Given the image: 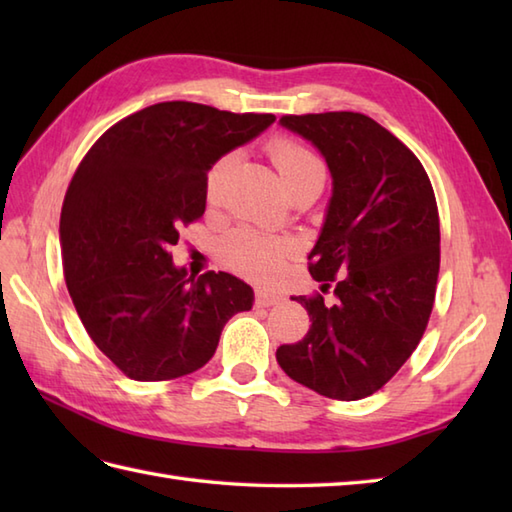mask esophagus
<instances>
[{"instance_id": "esophagus-1", "label": "esophagus", "mask_w": 512, "mask_h": 512, "mask_svg": "<svg viewBox=\"0 0 512 512\" xmlns=\"http://www.w3.org/2000/svg\"><path fill=\"white\" fill-rule=\"evenodd\" d=\"M281 301V295L279 292H275V290H266V288H262V290H257V295H255V303L259 308H270V306H275V303H279Z\"/></svg>"}]
</instances>
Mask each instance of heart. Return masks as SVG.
<instances>
[{
  "label": "heart",
  "instance_id": "heart-1",
  "mask_svg": "<svg viewBox=\"0 0 512 512\" xmlns=\"http://www.w3.org/2000/svg\"><path fill=\"white\" fill-rule=\"evenodd\" d=\"M266 151L270 162H273L281 180L286 182L290 191L310 178H325V167L321 158L295 138H273ZM228 167H231V156H222L206 171L204 195L211 204L220 200ZM220 250L228 266L253 279L277 277L284 270L286 259L290 255L288 244L259 235L250 231V228H235V231L228 233L222 239Z\"/></svg>",
  "mask_w": 512,
  "mask_h": 512
}]
</instances>
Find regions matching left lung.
<instances>
[{"label": "left lung", "mask_w": 512, "mask_h": 512, "mask_svg": "<svg viewBox=\"0 0 512 512\" xmlns=\"http://www.w3.org/2000/svg\"><path fill=\"white\" fill-rule=\"evenodd\" d=\"M332 173V198L308 270L334 303L295 297L310 314L277 363L297 383L336 400H361L389 383L416 350L436 301L440 215L416 154L358 112L286 114Z\"/></svg>", "instance_id": "1"}]
</instances>
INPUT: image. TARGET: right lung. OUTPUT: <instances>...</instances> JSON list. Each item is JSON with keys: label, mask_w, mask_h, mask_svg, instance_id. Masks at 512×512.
I'll return each mask as SVG.
<instances>
[{"label": "right lung", "mask_w": 512, "mask_h": 512, "mask_svg": "<svg viewBox=\"0 0 512 512\" xmlns=\"http://www.w3.org/2000/svg\"><path fill=\"white\" fill-rule=\"evenodd\" d=\"M273 123V114L156 103L112 125L76 167L59 224L65 284L90 339L125 376L195 372L226 321L253 306L242 279L189 277L169 250L204 215L213 162Z\"/></svg>", "instance_id": "add662e5"}]
</instances>
